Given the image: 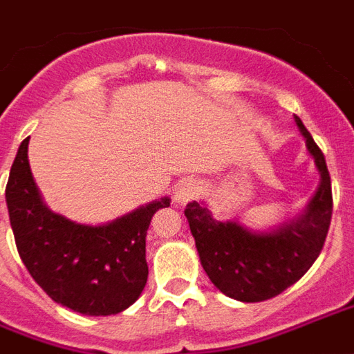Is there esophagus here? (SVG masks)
<instances>
[{"label": "esophagus", "mask_w": 354, "mask_h": 354, "mask_svg": "<svg viewBox=\"0 0 354 354\" xmlns=\"http://www.w3.org/2000/svg\"><path fill=\"white\" fill-rule=\"evenodd\" d=\"M198 183L194 179H183L177 183V187L174 188V201L175 205H187L190 199L196 198L198 194Z\"/></svg>", "instance_id": "esophagus-1"}]
</instances>
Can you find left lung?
I'll return each instance as SVG.
<instances>
[{"label":"left lung","mask_w":354,"mask_h":354,"mask_svg":"<svg viewBox=\"0 0 354 354\" xmlns=\"http://www.w3.org/2000/svg\"><path fill=\"white\" fill-rule=\"evenodd\" d=\"M295 124L319 174V187L299 214L267 230H254L237 218L218 220L205 201H190L185 216L201 267L214 288L241 302H261L293 286L317 259L332 218L330 175L312 134L295 115Z\"/></svg>","instance_id":"left-lung-1"}]
</instances>
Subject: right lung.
Listing matches in <instances>:
<instances>
[{
    "label": "right lung",
    "instance_id": "1",
    "mask_svg": "<svg viewBox=\"0 0 354 354\" xmlns=\"http://www.w3.org/2000/svg\"><path fill=\"white\" fill-rule=\"evenodd\" d=\"M26 138L9 174L5 199L24 265L52 300L82 315H113L132 306L145 283L151 218L164 196L106 224H80L44 203L28 160Z\"/></svg>",
    "mask_w": 354,
    "mask_h": 354
}]
</instances>
